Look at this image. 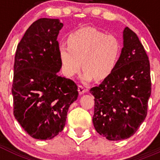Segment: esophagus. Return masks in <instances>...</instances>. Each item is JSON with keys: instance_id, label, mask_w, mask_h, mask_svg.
<instances>
[{"instance_id": "34e87169", "label": "esophagus", "mask_w": 160, "mask_h": 160, "mask_svg": "<svg viewBox=\"0 0 160 160\" xmlns=\"http://www.w3.org/2000/svg\"><path fill=\"white\" fill-rule=\"evenodd\" d=\"M78 93L80 94H84V93H86L87 91V90L86 88H84V87L82 86V85H79L78 86Z\"/></svg>"}]
</instances>
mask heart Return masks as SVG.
Returning a JSON list of instances; mask_svg holds the SVG:
<instances>
[{"label": "heart", "mask_w": 160, "mask_h": 160, "mask_svg": "<svg viewBox=\"0 0 160 160\" xmlns=\"http://www.w3.org/2000/svg\"><path fill=\"white\" fill-rule=\"evenodd\" d=\"M68 45H60L59 59L65 75L71 78L82 68L84 79L102 81L114 72L118 63L121 46L111 34L94 28L85 27L70 33Z\"/></svg>", "instance_id": "b5f03b06"}]
</instances>
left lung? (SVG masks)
I'll return each instance as SVG.
<instances>
[{
  "instance_id": "8db88e82",
  "label": "left lung",
  "mask_w": 160,
  "mask_h": 160,
  "mask_svg": "<svg viewBox=\"0 0 160 160\" xmlns=\"http://www.w3.org/2000/svg\"><path fill=\"white\" fill-rule=\"evenodd\" d=\"M90 91L94 96L93 123L98 133L115 141L136 132L148 114L152 82L148 55L131 29L123 30V47L114 72Z\"/></svg>"
}]
</instances>
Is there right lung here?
I'll use <instances>...</instances> for the list:
<instances>
[{"mask_svg": "<svg viewBox=\"0 0 160 160\" xmlns=\"http://www.w3.org/2000/svg\"><path fill=\"white\" fill-rule=\"evenodd\" d=\"M58 19L40 18L25 32L14 60L13 114L36 139H51L66 125L68 109L78 98L76 83L61 77Z\"/></svg>", "mask_w": 160, "mask_h": 160, "instance_id": "obj_1", "label": "right lung"}]
</instances>
